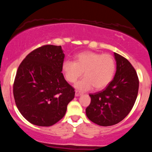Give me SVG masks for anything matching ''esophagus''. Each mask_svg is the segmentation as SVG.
Instances as JSON below:
<instances>
[{"instance_id":"34e87169","label":"esophagus","mask_w":152,"mask_h":152,"mask_svg":"<svg viewBox=\"0 0 152 152\" xmlns=\"http://www.w3.org/2000/svg\"><path fill=\"white\" fill-rule=\"evenodd\" d=\"M81 94H82L81 92L78 91H76V92H75V96H81Z\"/></svg>"}]
</instances>
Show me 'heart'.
I'll return each instance as SVG.
<instances>
[{"label":"heart","mask_w":152,"mask_h":152,"mask_svg":"<svg viewBox=\"0 0 152 152\" xmlns=\"http://www.w3.org/2000/svg\"><path fill=\"white\" fill-rule=\"evenodd\" d=\"M61 70L67 81L75 83L83 74L85 76L76 83L77 89L86 91L94 86L104 88L112 81L116 70L114 57L108 53L85 51L78 53L75 61L66 59L62 63Z\"/></svg>","instance_id":"heart-1"}]
</instances>
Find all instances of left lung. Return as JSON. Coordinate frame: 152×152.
Here are the masks:
<instances>
[{
  "label": "left lung",
  "mask_w": 152,
  "mask_h": 152,
  "mask_svg": "<svg viewBox=\"0 0 152 152\" xmlns=\"http://www.w3.org/2000/svg\"><path fill=\"white\" fill-rule=\"evenodd\" d=\"M116 71L114 79L104 90L90 94L91 103L86 114L90 121L99 126H109L121 121L134 105L139 78L131 63L114 53Z\"/></svg>",
  "instance_id": "1"
}]
</instances>
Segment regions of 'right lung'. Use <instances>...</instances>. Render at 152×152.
I'll use <instances>...</instances> for the list:
<instances>
[{
	"instance_id": "add662e5",
	"label": "right lung",
	"mask_w": 152,
	"mask_h": 152,
	"mask_svg": "<svg viewBox=\"0 0 152 152\" xmlns=\"http://www.w3.org/2000/svg\"><path fill=\"white\" fill-rule=\"evenodd\" d=\"M64 56L61 46L46 45L31 52L19 66L13 83L15 102L33 124H55L74 98V88L61 73Z\"/></svg>"
}]
</instances>
